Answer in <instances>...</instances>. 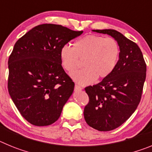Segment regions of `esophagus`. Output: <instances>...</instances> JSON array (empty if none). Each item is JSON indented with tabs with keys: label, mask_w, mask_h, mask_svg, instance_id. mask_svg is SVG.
<instances>
[{
	"label": "esophagus",
	"mask_w": 152,
	"mask_h": 152,
	"mask_svg": "<svg viewBox=\"0 0 152 152\" xmlns=\"http://www.w3.org/2000/svg\"><path fill=\"white\" fill-rule=\"evenodd\" d=\"M75 91H81V90H82V88H81V87H80V86L77 85V84H75Z\"/></svg>",
	"instance_id": "obj_1"
}]
</instances>
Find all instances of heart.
I'll use <instances>...</instances> for the list:
<instances>
[{"instance_id":"heart-1","label":"heart","mask_w":152,"mask_h":152,"mask_svg":"<svg viewBox=\"0 0 152 152\" xmlns=\"http://www.w3.org/2000/svg\"><path fill=\"white\" fill-rule=\"evenodd\" d=\"M119 56V46L115 39L96 35H88L77 40L73 48L64 45L59 52L61 65L70 73L83 61L84 68L72 74V78L81 85L109 76L117 64Z\"/></svg>"}]
</instances>
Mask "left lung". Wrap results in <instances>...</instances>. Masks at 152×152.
<instances>
[{"label": "left lung", "mask_w": 152, "mask_h": 152, "mask_svg": "<svg viewBox=\"0 0 152 152\" xmlns=\"http://www.w3.org/2000/svg\"><path fill=\"white\" fill-rule=\"evenodd\" d=\"M117 41L119 58L110 75L85 88L89 102L84 110L86 123L98 131L118 128L135 112L142 97L146 64L140 48L114 29H94Z\"/></svg>", "instance_id": "1"}]
</instances>
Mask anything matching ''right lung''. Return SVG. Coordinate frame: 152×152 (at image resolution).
Returning a JSON list of instances; mask_svg holds the SVG:
<instances>
[{"label": "right lung", "mask_w": 152, "mask_h": 152, "mask_svg": "<svg viewBox=\"0 0 152 152\" xmlns=\"http://www.w3.org/2000/svg\"><path fill=\"white\" fill-rule=\"evenodd\" d=\"M56 24H41L19 39L8 60V91L23 117L45 126L59 118L75 83L61 66V47L82 34Z\"/></svg>", "instance_id": "right-lung-1"}]
</instances>
